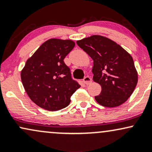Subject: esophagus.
I'll return each instance as SVG.
<instances>
[{"label": "esophagus", "mask_w": 152, "mask_h": 152, "mask_svg": "<svg viewBox=\"0 0 152 152\" xmlns=\"http://www.w3.org/2000/svg\"><path fill=\"white\" fill-rule=\"evenodd\" d=\"M91 81H92L91 78L89 76H86V77L83 78V82H84L85 84L86 85L90 84V83H91Z\"/></svg>", "instance_id": "obj_1"}]
</instances>
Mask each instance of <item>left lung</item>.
<instances>
[{
	"mask_svg": "<svg viewBox=\"0 0 152 152\" xmlns=\"http://www.w3.org/2000/svg\"><path fill=\"white\" fill-rule=\"evenodd\" d=\"M93 59V80L102 86L95 99L105 107H116L131 96L138 82L132 56L112 40L94 35L76 41Z\"/></svg>",
	"mask_w": 152,
	"mask_h": 152,
	"instance_id": "obj_1",
	"label": "left lung"
}]
</instances>
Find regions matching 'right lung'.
<instances>
[{
  "label": "right lung",
  "instance_id": "right-lung-1",
  "mask_svg": "<svg viewBox=\"0 0 152 152\" xmlns=\"http://www.w3.org/2000/svg\"><path fill=\"white\" fill-rule=\"evenodd\" d=\"M75 46L71 40L50 38L28 58L20 73L23 86L36 105L50 111L69 106L81 86L71 78L64 59Z\"/></svg>",
  "mask_w": 152,
  "mask_h": 152
}]
</instances>
